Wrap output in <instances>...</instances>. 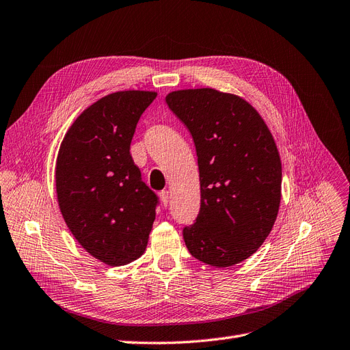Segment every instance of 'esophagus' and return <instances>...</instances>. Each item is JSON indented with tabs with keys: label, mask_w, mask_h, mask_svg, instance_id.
<instances>
[{
	"label": "esophagus",
	"mask_w": 350,
	"mask_h": 350,
	"mask_svg": "<svg viewBox=\"0 0 350 350\" xmlns=\"http://www.w3.org/2000/svg\"><path fill=\"white\" fill-rule=\"evenodd\" d=\"M159 197H161L162 204L166 206V205H167V202H170V192H167L166 189H163V191H161V192H159Z\"/></svg>",
	"instance_id": "1"
}]
</instances>
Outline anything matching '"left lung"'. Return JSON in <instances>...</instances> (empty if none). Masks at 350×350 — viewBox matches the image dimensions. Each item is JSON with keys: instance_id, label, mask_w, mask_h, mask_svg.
<instances>
[{"instance_id": "obj_1", "label": "left lung", "mask_w": 350, "mask_h": 350, "mask_svg": "<svg viewBox=\"0 0 350 350\" xmlns=\"http://www.w3.org/2000/svg\"><path fill=\"white\" fill-rule=\"evenodd\" d=\"M192 135L201 208L184 241L192 257L231 267L267 239L282 200V161L258 111L243 97L215 89H184L165 97Z\"/></svg>"}]
</instances>
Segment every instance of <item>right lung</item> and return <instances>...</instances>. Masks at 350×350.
I'll list each match as a JSON object with an SVG mask.
<instances>
[{"label":"right lung","instance_id":"obj_1","mask_svg":"<svg viewBox=\"0 0 350 350\" xmlns=\"http://www.w3.org/2000/svg\"><path fill=\"white\" fill-rule=\"evenodd\" d=\"M157 92L110 93L77 116L55 161V192L70 232L90 256L118 267L145 253L158 197L131 157L139 118Z\"/></svg>","mask_w":350,"mask_h":350}]
</instances>
